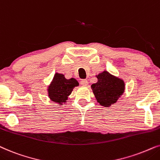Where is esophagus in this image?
Masks as SVG:
<instances>
[{"label": "esophagus", "mask_w": 160, "mask_h": 160, "mask_svg": "<svg viewBox=\"0 0 160 160\" xmlns=\"http://www.w3.org/2000/svg\"><path fill=\"white\" fill-rule=\"evenodd\" d=\"M80 84L83 86H87L88 85V82L87 80H82L81 81H80Z\"/></svg>", "instance_id": "obj_1"}]
</instances>
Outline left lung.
Masks as SVG:
<instances>
[{"mask_svg": "<svg viewBox=\"0 0 160 160\" xmlns=\"http://www.w3.org/2000/svg\"><path fill=\"white\" fill-rule=\"evenodd\" d=\"M97 82L91 85L96 99L99 105L110 107L114 105L125 91V82L123 79L112 75L106 70L97 75Z\"/></svg>", "mask_w": 160, "mask_h": 160, "instance_id": "obj_1", "label": "left lung"}]
</instances>
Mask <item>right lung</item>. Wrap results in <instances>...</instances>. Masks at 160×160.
I'll return each instance as SVG.
<instances>
[{
    "mask_svg": "<svg viewBox=\"0 0 160 160\" xmlns=\"http://www.w3.org/2000/svg\"><path fill=\"white\" fill-rule=\"evenodd\" d=\"M79 86L76 79H67L64 74L56 72L52 81L48 86V97L51 101L59 105H63L67 102L68 97L74 88Z\"/></svg>",
    "mask_w": 160,
    "mask_h": 160,
    "instance_id": "add662e5",
    "label": "right lung"
}]
</instances>
